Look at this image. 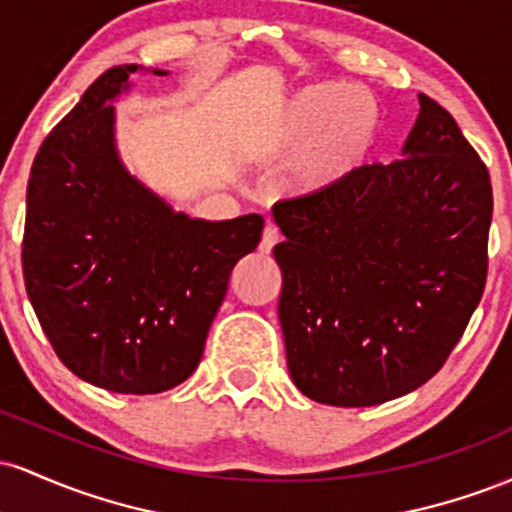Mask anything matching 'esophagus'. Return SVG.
<instances>
[{"label": "esophagus", "instance_id": "1", "mask_svg": "<svg viewBox=\"0 0 512 512\" xmlns=\"http://www.w3.org/2000/svg\"><path fill=\"white\" fill-rule=\"evenodd\" d=\"M279 243V231H276V226H267L262 233V240H260V252L262 255H269L272 252L274 245Z\"/></svg>", "mask_w": 512, "mask_h": 512}]
</instances>
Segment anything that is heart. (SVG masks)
Instances as JSON below:
<instances>
[{
  "label": "heart",
  "instance_id": "1",
  "mask_svg": "<svg viewBox=\"0 0 512 512\" xmlns=\"http://www.w3.org/2000/svg\"><path fill=\"white\" fill-rule=\"evenodd\" d=\"M378 105L366 88L320 81L279 98L255 139L264 161L289 156L281 185L313 197L344 185L378 137Z\"/></svg>",
  "mask_w": 512,
  "mask_h": 512
}]
</instances>
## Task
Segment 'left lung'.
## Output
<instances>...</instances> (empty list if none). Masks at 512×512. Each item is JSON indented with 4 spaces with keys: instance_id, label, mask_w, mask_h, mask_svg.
I'll list each match as a JSON object with an SVG mask.
<instances>
[{
    "instance_id": "obj_1",
    "label": "left lung",
    "mask_w": 512,
    "mask_h": 512,
    "mask_svg": "<svg viewBox=\"0 0 512 512\" xmlns=\"http://www.w3.org/2000/svg\"><path fill=\"white\" fill-rule=\"evenodd\" d=\"M402 158L274 204L291 380L332 407H375L431 380L486 284L489 170L445 108L419 93Z\"/></svg>"
}]
</instances>
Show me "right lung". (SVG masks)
Segmentation results:
<instances>
[{
	"mask_svg": "<svg viewBox=\"0 0 512 512\" xmlns=\"http://www.w3.org/2000/svg\"><path fill=\"white\" fill-rule=\"evenodd\" d=\"M137 72L120 64L98 76L40 146L21 257L64 366L103 390L156 395L195 373L233 267L257 248L264 219H190L129 173L113 101Z\"/></svg>",
	"mask_w": 512,
	"mask_h": 512,
	"instance_id": "add662e5",
	"label": "right lung"
}]
</instances>
